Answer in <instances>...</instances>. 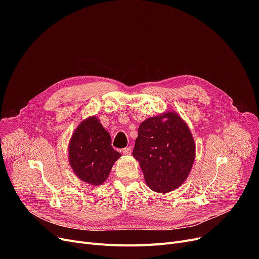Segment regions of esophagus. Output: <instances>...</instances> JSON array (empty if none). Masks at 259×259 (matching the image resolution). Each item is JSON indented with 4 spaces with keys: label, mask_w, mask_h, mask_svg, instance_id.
Returning <instances> with one entry per match:
<instances>
[{
    "label": "esophagus",
    "mask_w": 259,
    "mask_h": 259,
    "mask_svg": "<svg viewBox=\"0 0 259 259\" xmlns=\"http://www.w3.org/2000/svg\"><path fill=\"white\" fill-rule=\"evenodd\" d=\"M121 152H122V154H125V155H130L131 154V147H127L125 149H122Z\"/></svg>",
    "instance_id": "obj_1"
}]
</instances>
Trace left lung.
<instances>
[{"mask_svg":"<svg viewBox=\"0 0 259 259\" xmlns=\"http://www.w3.org/2000/svg\"><path fill=\"white\" fill-rule=\"evenodd\" d=\"M133 157L147 186L157 193L181 187L191 172L195 143L187 122L174 111L145 119L139 128Z\"/></svg>","mask_w":259,"mask_h":259,"instance_id":"1","label":"left lung"}]
</instances>
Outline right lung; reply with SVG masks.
Instances as JSON below:
<instances>
[{
    "mask_svg": "<svg viewBox=\"0 0 259 259\" xmlns=\"http://www.w3.org/2000/svg\"><path fill=\"white\" fill-rule=\"evenodd\" d=\"M68 154L74 174L91 186L102 185L121 156L112 148L110 134L95 115L84 119L74 130Z\"/></svg>",
    "mask_w": 259,
    "mask_h": 259,
    "instance_id": "obj_1",
    "label": "right lung"
}]
</instances>
